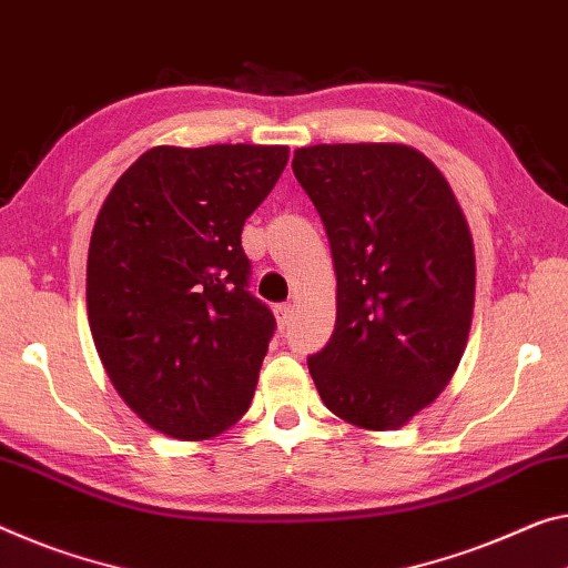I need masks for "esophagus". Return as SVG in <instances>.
<instances>
[{
  "instance_id": "esophagus-1",
  "label": "esophagus",
  "mask_w": 568,
  "mask_h": 568,
  "mask_svg": "<svg viewBox=\"0 0 568 568\" xmlns=\"http://www.w3.org/2000/svg\"><path fill=\"white\" fill-rule=\"evenodd\" d=\"M274 314H276V322H278V327H286L292 322V314H294V304H290V302H282V304H276L274 307Z\"/></svg>"
}]
</instances>
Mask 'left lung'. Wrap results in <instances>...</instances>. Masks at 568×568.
<instances>
[{
	"label": "left lung",
	"mask_w": 568,
	"mask_h": 568,
	"mask_svg": "<svg viewBox=\"0 0 568 568\" xmlns=\"http://www.w3.org/2000/svg\"><path fill=\"white\" fill-rule=\"evenodd\" d=\"M294 178L333 248L337 317L307 365L325 406L368 432L412 422L467 347L475 246L439 168L398 142L314 144Z\"/></svg>",
	"instance_id": "left-lung-1"
}]
</instances>
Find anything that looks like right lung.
I'll use <instances>...</instances> for the list:
<instances>
[{"mask_svg":"<svg viewBox=\"0 0 568 568\" xmlns=\"http://www.w3.org/2000/svg\"><path fill=\"white\" fill-rule=\"evenodd\" d=\"M290 160L282 144L152 146L95 217L85 304L113 388L152 429L211 439L248 412L274 314L251 294L246 217Z\"/></svg>","mask_w":568,"mask_h":568,"instance_id":"obj_1","label":"right lung"}]
</instances>
